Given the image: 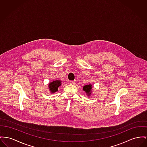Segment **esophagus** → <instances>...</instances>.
I'll list each match as a JSON object with an SVG mask.
<instances>
[{"label":"esophagus","mask_w":147,"mask_h":147,"mask_svg":"<svg viewBox=\"0 0 147 147\" xmlns=\"http://www.w3.org/2000/svg\"><path fill=\"white\" fill-rule=\"evenodd\" d=\"M76 83V80H74V81H70V84L72 85H75Z\"/></svg>","instance_id":"obj_1"}]
</instances>
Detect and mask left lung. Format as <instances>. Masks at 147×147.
<instances>
[{"label":"left lung","mask_w":147,"mask_h":147,"mask_svg":"<svg viewBox=\"0 0 147 147\" xmlns=\"http://www.w3.org/2000/svg\"><path fill=\"white\" fill-rule=\"evenodd\" d=\"M83 90L86 92V94L88 95H90V94L91 92V85L90 84L85 85L83 87Z\"/></svg>","instance_id":"1"}]
</instances>
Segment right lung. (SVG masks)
Masks as SVG:
<instances>
[{
    "instance_id": "obj_1",
    "label": "right lung",
    "mask_w": 147,
    "mask_h": 147,
    "mask_svg": "<svg viewBox=\"0 0 147 147\" xmlns=\"http://www.w3.org/2000/svg\"><path fill=\"white\" fill-rule=\"evenodd\" d=\"M61 85V81L56 80L51 82L49 85V90L51 92L54 93L56 91H58V88Z\"/></svg>"
}]
</instances>
